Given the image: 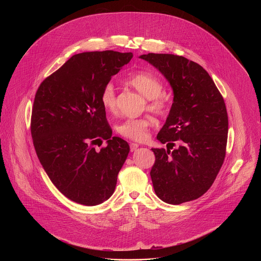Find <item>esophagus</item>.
Returning <instances> with one entry per match:
<instances>
[{"label":"esophagus","instance_id":"obj_1","mask_svg":"<svg viewBox=\"0 0 261 261\" xmlns=\"http://www.w3.org/2000/svg\"><path fill=\"white\" fill-rule=\"evenodd\" d=\"M138 144L137 143H130V151L131 152H134V151H136L137 148H138Z\"/></svg>","mask_w":261,"mask_h":261}]
</instances>
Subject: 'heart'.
<instances>
[{
  "label": "heart",
  "mask_w": 261,
  "mask_h": 261,
  "mask_svg": "<svg viewBox=\"0 0 261 261\" xmlns=\"http://www.w3.org/2000/svg\"><path fill=\"white\" fill-rule=\"evenodd\" d=\"M126 84L148 99L147 109L152 113L159 116L167 113L168 101L161 96L163 85L158 77L150 73L137 72L126 80ZM101 104L109 113L116 111V90L111 84L104 87L101 93ZM151 125L152 122L148 119H128L117 126V132L125 138L142 141L147 138Z\"/></svg>",
  "instance_id": "obj_1"
}]
</instances>
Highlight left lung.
Listing matches in <instances>:
<instances>
[{"label": "left lung", "mask_w": 261, "mask_h": 261, "mask_svg": "<svg viewBox=\"0 0 261 261\" xmlns=\"http://www.w3.org/2000/svg\"><path fill=\"white\" fill-rule=\"evenodd\" d=\"M139 58L158 69L173 92L169 115L157 135L167 150L152 148L155 193L169 204L197 199L211 188L224 162L228 134L224 99L208 73L193 61L168 54Z\"/></svg>", "instance_id": "left-lung-1"}]
</instances>
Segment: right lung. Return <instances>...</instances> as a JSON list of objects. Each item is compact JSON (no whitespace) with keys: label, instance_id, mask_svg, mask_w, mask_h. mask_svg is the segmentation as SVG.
Masks as SVG:
<instances>
[{"label":"right lung","instance_id":"add662e5","mask_svg":"<svg viewBox=\"0 0 261 261\" xmlns=\"http://www.w3.org/2000/svg\"><path fill=\"white\" fill-rule=\"evenodd\" d=\"M132 57L114 50L74 55L36 93L31 133L37 156L58 190L74 202L97 205L115 192L130 146L111 136L101 93ZM102 139L108 145L97 152L93 144Z\"/></svg>","mask_w":261,"mask_h":261}]
</instances>
